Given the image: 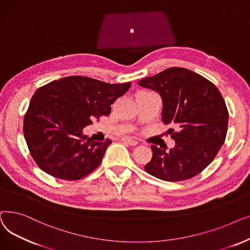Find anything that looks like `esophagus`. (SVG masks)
Wrapping results in <instances>:
<instances>
[{
	"instance_id": "obj_1",
	"label": "esophagus",
	"mask_w": 250,
	"mask_h": 250,
	"mask_svg": "<svg viewBox=\"0 0 250 250\" xmlns=\"http://www.w3.org/2000/svg\"><path fill=\"white\" fill-rule=\"evenodd\" d=\"M122 141L125 142V144L129 145V146H136L138 145L137 141H135V140H133V139H131V138H127V137H126V138H123Z\"/></svg>"
}]
</instances>
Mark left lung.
I'll list each match as a JSON object with an SVG mask.
<instances>
[{
    "instance_id": "obj_1",
    "label": "left lung",
    "mask_w": 250,
    "mask_h": 250,
    "mask_svg": "<svg viewBox=\"0 0 250 250\" xmlns=\"http://www.w3.org/2000/svg\"><path fill=\"white\" fill-rule=\"evenodd\" d=\"M137 83L160 94L162 121L177 129H170L175 146L169 151L151 146L146 171L170 182L199 174L215 159L227 134L229 114L219 89L201 75L177 67Z\"/></svg>"
}]
</instances>
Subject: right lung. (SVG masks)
I'll return each instance as SVG.
<instances>
[{
  "instance_id": "obj_1",
  "label": "right lung",
  "mask_w": 250,
  "mask_h": 250,
  "mask_svg": "<svg viewBox=\"0 0 250 250\" xmlns=\"http://www.w3.org/2000/svg\"><path fill=\"white\" fill-rule=\"evenodd\" d=\"M131 83L110 84L84 76L52 81L34 92L23 121V133L39 167L55 178L78 180L99 167L111 140L93 141L83 129L108 116L111 104Z\"/></svg>"
}]
</instances>
